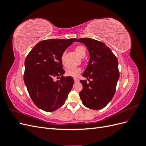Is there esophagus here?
Masks as SVG:
<instances>
[{"instance_id": "1", "label": "esophagus", "mask_w": 146, "mask_h": 146, "mask_svg": "<svg viewBox=\"0 0 146 146\" xmlns=\"http://www.w3.org/2000/svg\"><path fill=\"white\" fill-rule=\"evenodd\" d=\"M74 82H78V81H79V80H78V78H74Z\"/></svg>"}]
</instances>
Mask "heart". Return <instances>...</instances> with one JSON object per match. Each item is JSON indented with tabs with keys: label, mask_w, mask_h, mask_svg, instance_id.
<instances>
[{
	"label": "heart",
	"mask_w": 146,
	"mask_h": 146,
	"mask_svg": "<svg viewBox=\"0 0 146 146\" xmlns=\"http://www.w3.org/2000/svg\"><path fill=\"white\" fill-rule=\"evenodd\" d=\"M76 52L77 54L82 57H84L86 55V48L83 46H78L76 47ZM64 57L65 53H63L61 56V60L62 64L65 65L64 64ZM82 72V69L80 67H71L68 68L66 70V76L72 77H76L78 76Z\"/></svg>",
	"instance_id": "b5f03b06"
}]
</instances>
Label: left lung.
Returning a JSON list of instances; mask_svg holds the SVG:
<instances>
[{
	"label": "left lung",
	"mask_w": 146,
	"mask_h": 146,
	"mask_svg": "<svg viewBox=\"0 0 146 146\" xmlns=\"http://www.w3.org/2000/svg\"><path fill=\"white\" fill-rule=\"evenodd\" d=\"M76 41L86 46L90 56L83 74L87 80H80L83 85L80 98L86 107L96 110L102 109L115 94L119 78L117 59L102 42L89 38L78 39Z\"/></svg>",
	"instance_id": "8db88e82"
}]
</instances>
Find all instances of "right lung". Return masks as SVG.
<instances>
[{"label":"right lung","instance_id":"add662e5","mask_svg":"<svg viewBox=\"0 0 146 146\" xmlns=\"http://www.w3.org/2000/svg\"><path fill=\"white\" fill-rule=\"evenodd\" d=\"M52 39L39 42L25 60L24 81L37 107L52 112L64 104L74 85L72 77H64L61 56L76 40ZM59 79L58 81L55 79Z\"/></svg>","mask_w":146,"mask_h":146}]
</instances>
